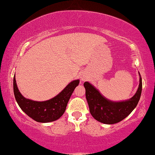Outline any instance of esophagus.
Returning a JSON list of instances; mask_svg holds the SVG:
<instances>
[{
  "label": "esophagus",
  "instance_id": "1",
  "mask_svg": "<svg viewBox=\"0 0 155 155\" xmlns=\"http://www.w3.org/2000/svg\"><path fill=\"white\" fill-rule=\"evenodd\" d=\"M80 79L82 81H85L87 79V76L85 75V74H82L80 76Z\"/></svg>",
  "mask_w": 155,
  "mask_h": 155
}]
</instances>
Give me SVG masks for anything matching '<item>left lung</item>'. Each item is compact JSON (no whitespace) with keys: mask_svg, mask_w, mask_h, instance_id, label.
<instances>
[{"mask_svg":"<svg viewBox=\"0 0 155 155\" xmlns=\"http://www.w3.org/2000/svg\"><path fill=\"white\" fill-rule=\"evenodd\" d=\"M139 74V85L135 95L130 100L117 102L107 100L91 84L85 82L86 98L91 115L101 123L113 124L130 115L137 105L141 94L142 80L140 73Z\"/></svg>","mask_w":155,"mask_h":155,"instance_id":"obj_1","label":"left lung"}]
</instances>
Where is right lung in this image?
<instances>
[{
	"instance_id": "1",
	"label": "right lung",
	"mask_w": 155,
	"mask_h": 155,
	"mask_svg": "<svg viewBox=\"0 0 155 155\" xmlns=\"http://www.w3.org/2000/svg\"><path fill=\"white\" fill-rule=\"evenodd\" d=\"M79 82V80H73L54 98L44 101H36L22 95L18 88L14 75V93L18 104L28 116L38 122H51L58 120L64 114L68 101Z\"/></svg>"
}]
</instances>
